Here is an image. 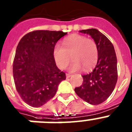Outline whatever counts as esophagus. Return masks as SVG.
I'll list each match as a JSON object with an SVG mask.
<instances>
[{"instance_id": "esophagus-1", "label": "esophagus", "mask_w": 132, "mask_h": 132, "mask_svg": "<svg viewBox=\"0 0 132 132\" xmlns=\"http://www.w3.org/2000/svg\"><path fill=\"white\" fill-rule=\"evenodd\" d=\"M71 76H72V74H66V78H69Z\"/></svg>"}]
</instances>
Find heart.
<instances>
[{
  "label": "heart",
  "mask_w": 132,
  "mask_h": 132,
  "mask_svg": "<svg viewBox=\"0 0 132 132\" xmlns=\"http://www.w3.org/2000/svg\"><path fill=\"white\" fill-rule=\"evenodd\" d=\"M62 46L56 44L54 48V58L60 69H65L71 58L73 62L70 70L76 72L83 68L88 70L96 65L98 58V48L93 39L80 34H72L65 38Z\"/></svg>",
  "instance_id": "heart-1"
}]
</instances>
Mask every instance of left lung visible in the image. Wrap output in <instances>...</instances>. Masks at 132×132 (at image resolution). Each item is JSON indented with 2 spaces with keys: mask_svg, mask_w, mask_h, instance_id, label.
I'll return each instance as SVG.
<instances>
[{
  "mask_svg": "<svg viewBox=\"0 0 132 132\" xmlns=\"http://www.w3.org/2000/svg\"><path fill=\"white\" fill-rule=\"evenodd\" d=\"M80 32L90 34L96 42L98 58L93 71L82 75V84L74 90L83 100L92 105H98L106 101L115 88L118 80L116 54L110 40L97 29Z\"/></svg>",
  "mask_w": 132,
  "mask_h": 132,
  "instance_id": "left-lung-1",
  "label": "left lung"
}]
</instances>
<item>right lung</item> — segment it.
<instances>
[{
	"label": "right lung",
	"instance_id": "obj_1",
	"mask_svg": "<svg viewBox=\"0 0 132 132\" xmlns=\"http://www.w3.org/2000/svg\"><path fill=\"white\" fill-rule=\"evenodd\" d=\"M67 32L34 30L22 38L14 59L13 77L16 89L22 100L38 108L53 98L66 74L58 68L54 48Z\"/></svg>",
	"mask_w": 132,
	"mask_h": 132
}]
</instances>
